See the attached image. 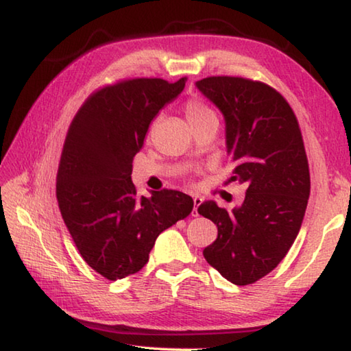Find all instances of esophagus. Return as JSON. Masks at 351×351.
I'll return each mask as SVG.
<instances>
[{
  "mask_svg": "<svg viewBox=\"0 0 351 351\" xmlns=\"http://www.w3.org/2000/svg\"><path fill=\"white\" fill-rule=\"evenodd\" d=\"M203 203V198L199 197H193V210H192V217H198V206Z\"/></svg>",
  "mask_w": 351,
  "mask_h": 351,
  "instance_id": "1",
  "label": "esophagus"
}]
</instances>
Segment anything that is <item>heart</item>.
I'll use <instances>...</instances> for the list:
<instances>
[{
	"label": "heart",
	"instance_id": "1",
	"mask_svg": "<svg viewBox=\"0 0 351 351\" xmlns=\"http://www.w3.org/2000/svg\"><path fill=\"white\" fill-rule=\"evenodd\" d=\"M186 117L190 127L197 125L199 122L217 119L215 112H213L210 106H207L204 102H201V100H189L186 105Z\"/></svg>",
	"mask_w": 351,
	"mask_h": 351
}]
</instances>
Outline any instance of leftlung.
<instances>
[{
  "label": "left lung",
  "instance_id": "obj_1",
  "mask_svg": "<svg viewBox=\"0 0 351 351\" xmlns=\"http://www.w3.org/2000/svg\"><path fill=\"white\" fill-rule=\"evenodd\" d=\"M195 85L224 117L230 181L247 187L232 210L212 199L198 207L218 228L203 255L226 280L251 285L285 258L304 221L310 169L299 122L282 94L261 82L221 75Z\"/></svg>",
  "mask_w": 351,
  "mask_h": 351
}]
</instances>
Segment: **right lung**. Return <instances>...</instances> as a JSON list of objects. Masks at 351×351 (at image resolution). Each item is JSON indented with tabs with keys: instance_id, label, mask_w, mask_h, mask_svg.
<instances>
[{
	"instance_id": "add662e5",
	"label": "right lung",
	"mask_w": 351,
	"mask_h": 351,
	"mask_svg": "<svg viewBox=\"0 0 351 351\" xmlns=\"http://www.w3.org/2000/svg\"><path fill=\"white\" fill-rule=\"evenodd\" d=\"M186 79H133L94 93L71 122L57 173L63 221L83 260L108 280L144 268L159 234L186 218L193 199L164 189L138 197L133 158L148 127Z\"/></svg>"
}]
</instances>
